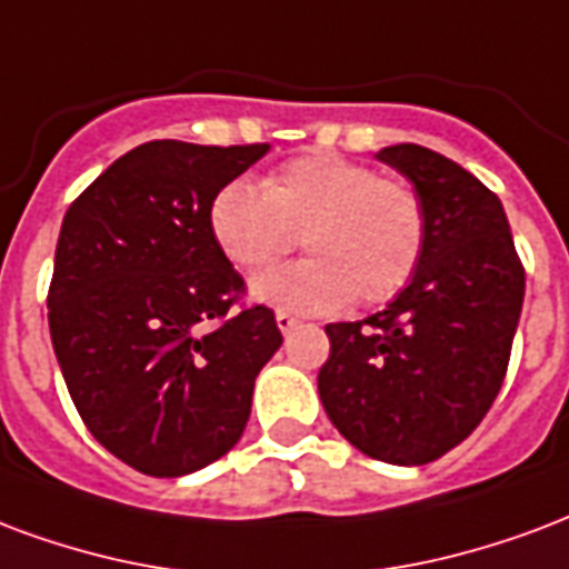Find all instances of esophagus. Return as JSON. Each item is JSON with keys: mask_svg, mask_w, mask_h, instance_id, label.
Wrapping results in <instances>:
<instances>
[{"mask_svg": "<svg viewBox=\"0 0 569 569\" xmlns=\"http://www.w3.org/2000/svg\"><path fill=\"white\" fill-rule=\"evenodd\" d=\"M277 328H280L283 335H289L292 328H298V319L292 317V313H286V310H277Z\"/></svg>", "mask_w": 569, "mask_h": 569, "instance_id": "obj_1", "label": "esophagus"}]
</instances>
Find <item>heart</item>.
<instances>
[{"label":"heart","mask_w":569,"mask_h":569,"mask_svg":"<svg viewBox=\"0 0 569 569\" xmlns=\"http://www.w3.org/2000/svg\"><path fill=\"white\" fill-rule=\"evenodd\" d=\"M213 241L241 271H268L301 247L310 259L256 280L268 305L305 313L386 305L410 286L428 243L422 196L340 153L289 159L256 189L231 180L210 199Z\"/></svg>","instance_id":"1"}]
</instances>
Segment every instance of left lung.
<instances>
[{"instance_id": "obj_1", "label": "left lung", "mask_w": 569, "mask_h": 569, "mask_svg": "<svg viewBox=\"0 0 569 569\" xmlns=\"http://www.w3.org/2000/svg\"><path fill=\"white\" fill-rule=\"evenodd\" d=\"M422 196L419 271L386 310L331 322L319 398L365 456L428 465L473 435L507 377L525 268L503 204L446 156L419 144L377 153Z\"/></svg>"}]
</instances>
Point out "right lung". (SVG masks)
<instances>
[{
	"label": "right lung",
	"instance_id": "right-lung-1",
	"mask_svg": "<svg viewBox=\"0 0 569 569\" xmlns=\"http://www.w3.org/2000/svg\"><path fill=\"white\" fill-rule=\"evenodd\" d=\"M268 144L147 141L104 168L62 220L48 322L83 425L147 477H183L238 443L252 386L283 343L241 305L210 199Z\"/></svg>",
	"mask_w": 569,
	"mask_h": 569
}]
</instances>
